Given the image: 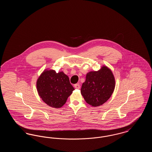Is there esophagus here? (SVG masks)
Returning <instances> with one entry per match:
<instances>
[{"label": "esophagus", "instance_id": "34e87169", "mask_svg": "<svg viewBox=\"0 0 152 152\" xmlns=\"http://www.w3.org/2000/svg\"><path fill=\"white\" fill-rule=\"evenodd\" d=\"M74 87L76 88V89H80V86L79 84H76L74 85Z\"/></svg>", "mask_w": 152, "mask_h": 152}]
</instances>
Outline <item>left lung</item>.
I'll list each match as a JSON object with an SVG mask.
<instances>
[{
    "label": "left lung",
    "mask_w": 152,
    "mask_h": 152,
    "mask_svg": "<svg viewBox=\"0 0 152 152\" xmlns=\"http://www.w3.org/2000/svg\"><path fill=\"white\" fill-rule=\"evenodd\" d=\"M115 80L112 71L103 66L98 71L88 73L86 80L83 83L81 93L84 100L92 107L102 105L113 92Z\"/></svg>",
    "instance_id": "left-lung-1"
}]
</instances>
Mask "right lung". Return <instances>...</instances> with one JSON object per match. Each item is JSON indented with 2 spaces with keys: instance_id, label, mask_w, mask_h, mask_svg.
<instances>
[{
  "instance_id": "1",
  "label": "right lung",
  "mask_w": 152,
  "mask_h": 152,
  "mask_svg": "<svg viewBox=\"0 0 152 152\" xmlns=\"http://www.w3.org/2000/svg\"><path fill=\"white\" fill-rule=\"evenodd\" d=\"M36 87L43 101L55 108L63 106L75 90L67 75L54 70H45L37 80Z\"/></svg>"
}]
</instances>
